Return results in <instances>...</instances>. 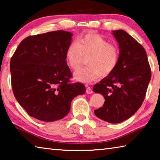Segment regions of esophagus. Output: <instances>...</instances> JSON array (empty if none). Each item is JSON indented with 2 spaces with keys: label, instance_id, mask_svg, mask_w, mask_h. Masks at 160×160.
Segmentation results:
<instances>
[{
  "label": "esophagus",
  "instance_id": "34e87169",
  "mask_svg": "<svg viewBox=\"0 0 160 160\" xmlns=\"http://www.w3.org/2000/svg\"><path fill=\"white\" fill-rule=\"evenodd\" d=\"M86 92L88 94H92L93 92V90H92V88L90 86H87V89H86Z\"/></svg>",
  "mask_w": 160,
  "mask_h": 160
}]
</instances>
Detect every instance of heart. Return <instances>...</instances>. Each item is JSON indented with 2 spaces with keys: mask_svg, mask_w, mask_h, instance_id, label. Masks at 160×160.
<instances>
[{
  "mask_svg": "<svg viewBox=\"0 0 160 160\" xmlns=\"http://www.w3.org/2000/svg\"><path fill=\"white\" fill-rule=\"evenodd\" d=\"M88 56L89 66L75 74V78L83 82H90L99 75L105 77L112 73L118 63L119 51L116 45L99 34H87L69 45L66 61L70 68L77 70L82 66L84 57Z\"/></svg>",
  "mask_w": 160,
  "mask_h": 160,
  "instance_id": "b5f03b06",
  "label": "heart"
}]
</instances>
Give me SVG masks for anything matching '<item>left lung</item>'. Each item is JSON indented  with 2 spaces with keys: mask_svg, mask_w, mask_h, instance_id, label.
Returning <instances> with one entry per match:
<instances>
[{
  "mask_svg": "<svg viewBox=\"0 0 160 160\" xmlns=\"http://www.w3.org/2000/svg\"><path fill=\"white\" fill-rule=\"evenodd\" d=\"M118 43L119 59L112 73L93 87V91L104 97L103 107L94 114L111 123L129 118L144 101L151 78V69L142 46L126 32H113Z\"/></svg>",
  "mask_w": 160,
  "mask_h": 160,
  "instance_id": "8db88e82",
  "label": "left lung"
}]
</instances>
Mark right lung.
Listing matches in <instances>:
<instances>
[{"mask_svg":"<svg viewBox=\"0 0 160 160\" xmlns=\"http://www.w3.org/2000/svg\"><path fill=\"white\" fill-rule=\"evenodd\" d=\"M72 34L58 30L28 37L10 59L13 94L29 116L51 122L64 118L85 85L71 82L66 52Z\"/></svg>","mask_w":160,"mask_h":160,"instance_id":"1","label":"right lung"}]
</instances>
